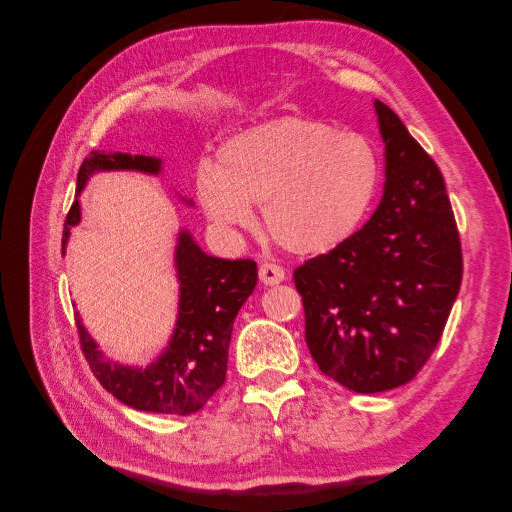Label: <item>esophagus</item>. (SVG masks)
<instances>
[{
  "instance_id": "esophagus-1",
  "label": "esophagus",
  "mask_w": 512,
  "mask_h": 512,
  "mask_svg": "<svg viewBox=\"0 0 512 512\" xmlns=\"http://www.w3.org/2000/svg\"><path fill=\"white\" fill-rule=\"evenodd\" d=\"M258 275H260V282L265 286H275L286 280V273L282 267L277 265H271V262H265V265H260L258 269Z\"/></svg>"
}]
</instances>
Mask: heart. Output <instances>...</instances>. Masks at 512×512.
Returning <instances> with one entry per match:
<instances>
[{
  "label": "heart",
  "mask_w": 512,
  "mask_h": 512,
  "mask_svg": "<svg viewBox=\"0 0 512 512\" xmlns=\"http://www.w3.org/2000/svg\"><path fill=\"white\" fill-rule=\"evenodd\" d=\"M382 183L376 145L312 117H280L247 128L218 149V168L196 173V198L224 230L254 228L262 207L271 239L299 256L348 241Z\"/></svg>",
  "instance_id": "heart-1"
}]
</instances>
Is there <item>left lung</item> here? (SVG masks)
<instances>
[{"label": "left lung", "mask_w": 512, "mask_h": 512, "mask_svg": "<svg viewBox=\"0 0 512 512\" xmlns=\"http://www.w3.org/2000/svg\"><path fill=\"white\" fill-rule=\"evenodd\" d=\"M384 190L369 222L294 271L305 342L354 393L410 382L436 350L461 286V243L438 164L384 102Z\"/></svg>", "instance_id": "obj_1"}]
</instances>
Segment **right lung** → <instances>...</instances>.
<instances>
[{"instance_id":"right-lung-1","label":"right lung","mask_w":512,"mask_h":512,"mask_svg":"<svg viewBox=\"0 0 512 512\" xmlns=\"http://www.w3.org/2000/svg\"><path fill=\"white\" fill-rule=\"evenodd\" d=\"M108 170H134V173L158 177L162 173V160L130 156V153L91 151L76 177V200L61 237L64 256L72 226L81 224L79 194L91 177ZM181 200L188 207L194 205L183 196ZM175 271L179 282L175 329L168 346L147 367L121 365L106 359L96 339L87 333L81 316L76 314L81 346L94 376L108 393L134 410L192 414L207 404L226 380L232 322L258 282L254 260L209 256L190 230H179L177 235Z\"/></svg>"}]
</instances>
